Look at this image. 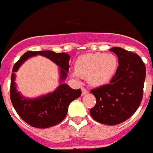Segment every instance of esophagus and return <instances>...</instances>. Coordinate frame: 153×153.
<instances>
[{
	"label": "esophagus",
	"mask_w": 153,
	"mask_h": 153,
	"mask_svg": "<svg viewBox=\"0 0 153 153\" xmlns=\"http://www.w3.org/2000/svg\"><path fill=\"white\" fill-rule=\"evenodd\" d=\"M82 96H85L86 94H88V90L85 87H82Z\"/></svg>",
	"instance_id": "esophagus-1"
}]
</instances>
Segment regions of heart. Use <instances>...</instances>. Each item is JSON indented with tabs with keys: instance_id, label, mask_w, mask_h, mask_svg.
Wrapping results in <instances>:
<instances>
[{
	"instance_id": "heart-1",
	"label": "heart",
	"mask_w": 153,
	"mask_h": 153,
	"mask_svg": "<svg viewBox=\"0 0 153 153\" xmlns=\"http://www.w3.org/2000/svg\"><path fill=\"white\" fill-rule=\"evenodd\" d=\"M117 66L118 59L113 53L84 54L76 62L74 76L86 78L92 86H101L112 79Z\"/></svg>"
}]
</instances>
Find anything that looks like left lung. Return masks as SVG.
Masks as SVG:
<instances>
[{"label": "left lung", "instance_id": "1", "mask_svg": "<svg viewBox=\"0 0 153 153\" xmlns=\"http://www.w3.org/2000/svg\"><path fill=\"white\" fill-rule=\"evenodd\" d=\"M110 51L117 55L119 67L109 84L91 90L96 103L90 114L99 123L116 125L129 119L140 105L146 67L140 57L133 52L119 47Z\"/></svg>", "mask_w": 153, "mask_h": 153}]
</instances>
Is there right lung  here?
Here are the masks:
<instances>
[{
	"label": "right lung",
	"mask_w": 153,
	"mask_h": 153,
	"mask_svg": "<svg viewBox=\"0 0 153 153\" xmlns=\"http://www.w3.org/2000/svg\"><path fill=\"white\" fill-rule=\"evenodd\" d=\"M42 55L49 58L60 68V82L67 78L69 70L70 56L65 53H57L53 51H28L16 62L12 69L10 80V100L19 116L30 126L47 128L55 126L64 120L70 103L82 95L81 89L74 90L62 83L53 92L36 99H27L17 91L15 83L19 68L29 57Z\"/></svg>",
	"instance_id": "obj_1"
}]
</instances>
